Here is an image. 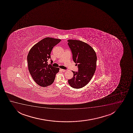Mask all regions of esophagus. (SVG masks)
I'll return each mask as SVG.
<instances>
[{"mask_svg": "<svg viewBox=\"0 0 133 133\" xmlns=\"http://www.w3.org/2000/svg\"><path fill=\"white\" fill-rule=\"evenodd\" d=\"M60 70H61V71H62V72H65L66 71V70H65V69H60Z\"/></svg>", "mask_w": 133, "mask_h": 133, "instance_id": "34e87169", "label": "esophagus"}]
</instances>
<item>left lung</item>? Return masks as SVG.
<instances>
[{"label":"left lung","mask_w":133,"mask_h":133,"mask_svg":"<svg viewBox=\"0 0 133 133\" xmlns=\"http://www.w3.org/2000/svg\"><path fill=\"white\" fill-rule=\"evenodd\" d=\"M72 59L78 68V72L72 71L74 77L68 80L69 85L75 89L85 86L91 80L96 69L97 55L89 44L74 39L68 40Z\"/></svg>","instance_id":"8db88e82"}]
</instances>
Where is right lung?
Segmentation results:
<instances>
[{"label": "right lung", "mask_w": 133, "mask_h": 133, "mask_svg": "<svg viewBox=\"0 0 133 133\" xmlns=\"http://www.w3.org/2000/svg\"><path fill=\"white\" fill-rule=\"evenodd\" d=\"M61 41L45 38L33 46L29 52L27 56L28 70L34 81L39 86L46 87L52 84L59 71V68L48 64V60L51 58L53 47ZM51 61L52 62L51 59Z\"/></svg>", "instance_id": "add662e5"}]
</instances>
